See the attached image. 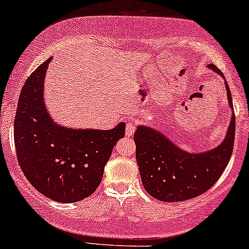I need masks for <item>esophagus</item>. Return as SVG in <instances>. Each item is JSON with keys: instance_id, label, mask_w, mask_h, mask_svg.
<instances>
[{"instance_id": "obj_1", "label": "esophagus", "mask_w": 249, "mask_h": 249, "mask_svg": "<svg viewBox=\"0 0 249 249\" xmlns=\"http://www.w3.org/2000/svg\"><path fill=\"white\" fill-rule=\"evenodd\" d=\"M135 127H137V122L133 121V119L130 122H127V124H126V135L127 137H130V135L134 133Z\"/></svg>"}]
</instances>
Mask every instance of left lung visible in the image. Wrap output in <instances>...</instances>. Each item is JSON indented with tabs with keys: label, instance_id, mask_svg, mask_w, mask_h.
<instances>
[{
	"label": "left lung",
	"instance_id": "1",
	"mask_svg": "<svg viewBox=\"0 0 249 249\" xmlns=\"http://www.w3.org/2000/svg\"><path fill=\"white\" fill-rule=\"evenodd\" d=\"M208 67L224 77L213 64ZM224 84L230 107L233 108L229 85L226 81ZM234 134L233 112L221 144L208 152L192 154L178 148L160 131L138 126L134 133L135 157L144 190L163 202H179L203 194L215 185L229 164Z\"/></svg>",
	"mask_w": 249,
	"mask_h": 249
}]
</instances>
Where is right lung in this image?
<instances>
[{
    "instance_id": "obj_1",
    "label": "right lung",
    "mask_w": 249,
    "mask_h": 249,
    "mask_svg": "<svg viewBox=\"0 0 249 249\" xmlns=\"http://www.w3.org/2000/svg\"><path fill=\"white\" fill-rule=\"evenodd\" d=\"M52 58L25 81L14 124L20 169L41 194L62 203L84 200L96 191L125 123L112 130L68 128L50 117L43 101V81Z\"/></svg>"
}]
</instances>
